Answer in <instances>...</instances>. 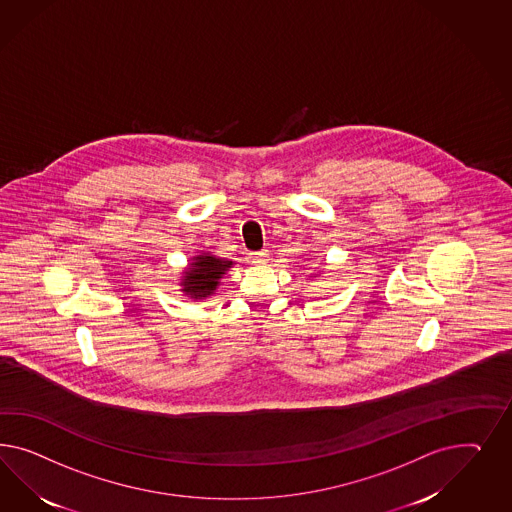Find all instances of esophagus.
<instances>
[{
  "label": "esophagus",
  "mask_w": 512,
  "mask_h": 512,
  "mask_svg": "<svg viewBox=\"0 0 512 512\" xmlns=\"http://www.w3.org/2000/svg\"><path fill=\"white\" fill-rule=\"evenodd\" d=\"M251 259H253V263H266V261H268V249H261V251H255V253H251Z\"/></svg>",
  "instance_id": "obj_1"
}]
</instances>
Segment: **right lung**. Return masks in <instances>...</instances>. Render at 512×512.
Returning a JSON list of instances; mask_svg holds the SVG:
<instances>
[{
    "instance_id": "1",
    "label": "right lung",
    "mask_w": 512,
    "mask_h": 512,
    "mask_svg": "<svg viewBox=\"0 0 512 512\" xmlns=\"http://www.w3.org/2000/svg\"><path fill=\"white\" fill-rule=\"evenodd\" d=\"M233 261L216 257L210 251H201L193 255L180 278V291L193 300H204L216 295L221 278L233 268Z\"/></svg>"
}]
</instances>
